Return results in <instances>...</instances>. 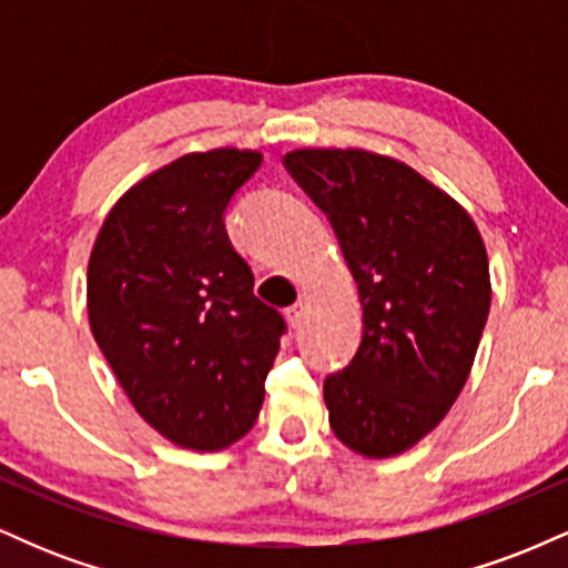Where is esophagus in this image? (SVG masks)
I'll return each instance as SVG.
<instances>
[{
    "label": "esophagus",
    "mask_w": 568,
    "mask_h": 568,
    "mask_svg": "<svg viewBox=\"0 0 568 568\" xmlns=\"http://www.w3.org/2000/svg\"><path fill=\"white\" fill-rule=\"evenodd\" d=\"M285 317H288L291 328H302V323H304V304L298 302V304L288 306V310H285Z\"/></svg>",
    "instance_id": "1"
}]
</instances>
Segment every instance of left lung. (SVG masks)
Masks as SVG:
<instances>
[{
  "mask_svg": "<svg viewBox=\"0 0 568 568\" xmlns=\"http://www.w3.org/2000/svg\"><path fill=\"white\" fill-rule=\"evenodd\" d=\"M285 168L331 219L361 293V347L323 384L331 429L389 459L440 425L470 376L491 306L484 237L452 194L387 154L293 149Z\"/></svg>",
  "mask_w": 568,
  "mask_h": 568,
  "instance_id": "1",
  "label": "left lung"
}]
</instances>
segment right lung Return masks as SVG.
I'll use <instances>...</instances> for the list:
<instances>
[{"mask_svg": "<svg viewBox=\"0 0 568 568\" xmlns=\"http://www.w3.org/2000/svg\"><path fill=\"white\" fill-rule=\"evenodd\" d=\"M256 149L192 152L114 202L88 262V317L149 427L189 452H221L256 425L283 315L253 296L224 226Z\"/></svg>", "mask_w": 568, "mask_h": 568, "instance_id": "right-lung-1", "label": "right lung"}]
</instances>
